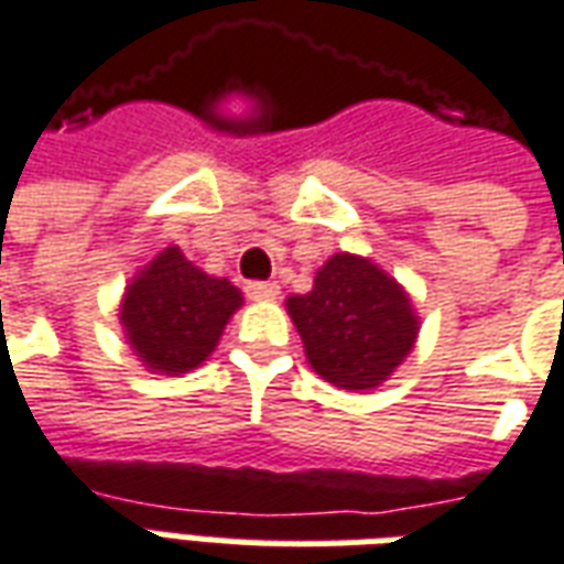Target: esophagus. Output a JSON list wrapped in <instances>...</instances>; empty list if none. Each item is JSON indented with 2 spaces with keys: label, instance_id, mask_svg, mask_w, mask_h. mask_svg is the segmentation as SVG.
<instances>
[{
  "label": "esophagus",
  "instance_id": "obj_1",
  "mask_svg": "<svg viewBox=\"0 0 564 564\" xmlns=\"http://www.w3.org/2000/svg\"><path fill=\"white\" fill-rule=\"evenodd\" d=\"M247 295H250L253 302H274V299L281 295V286L274 281H250L247 283Z\"/></svg>",
  "mask_w": 564,
  "mask_h": 564
}]
</instances>
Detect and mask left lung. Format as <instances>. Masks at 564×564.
I'll return each mask as SVG.
<instances>
[{"instance_id": "8db88e82", "label": "left lung", "mask_w": 564, "mask_h": 564, "mask_svg": "<svg viewBox=\"0 0 564 564\" xmlns=\"http://www.w3.org/2000/svg\"><path fill=\"white\" fill-rule=\"evenodd\" d=\"M286 311L319 378L341 390H375L414 350L420 317L411 295L371 259L335 253L314 290L290 295Z\"/></svg>"}]
</instances>
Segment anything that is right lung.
I'll list each match as a JSON object with an SVG mask.
<instances>
[{
  "instance_id": "1",
  "label": "right lung",
  "mask_w": 564,
  "mask_h": 564,
  "mask_svg": "<svg viewBox=\"0 0 564 564\" xmlns=\"http://www.w3.org/2000/svg\"><path fill=\"white\" fill-rule=\"evenodd\" d=\"M241 302L238 286L205 274L172 245L129 281L120 302V323L141 362L174 378L214 354Z\"/></svg>"
}]
</instances>
